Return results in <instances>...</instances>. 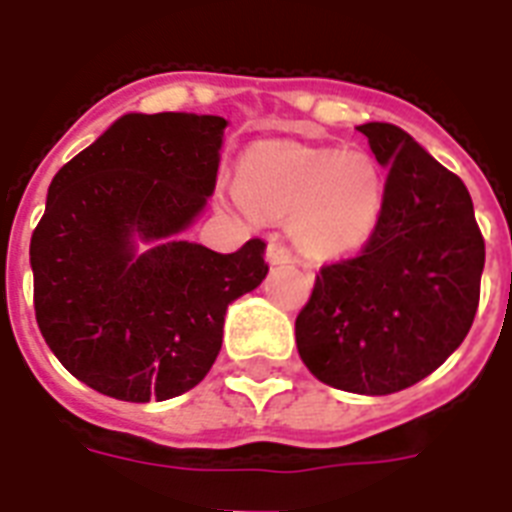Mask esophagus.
I'll list each match as a JSON object with an SVG mask.
<instances>
[{
	"instance_id": "34e87169",
	"label": "esophagus",
	"mask_w": 512,
	"mask_h": 512,
	"mask_svg": "<svg viewBox=\"0 0 512 512\" xmlns=\"http://www.w3.org/2000/svg\"><path fill=\"white\" fill-rule=\"evenodd\" d=\"M265 257H268V263L271 265H287L292 263V252H289L284 244H279L276 239L268 241V252H265Z\"/></svg>"
}]
</instances>
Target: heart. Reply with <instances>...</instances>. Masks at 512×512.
I'll use <instances>...</instances> for the list:
<instances>
[{"instance_id":"1","label":"heart","mask_w":512,"mask_h":512,"mask_svg":"<svg viewBox=\"0 0 512 512\" xmlns=\"http://www.w3.org/2000/svg\"><path fill=\"white\" fill-rule=\"evenodd\" d=\"M244 212L289 220L308 257L353 255L372 239L388 201L380 164L364 151L257 143L241 156L239 185L228 191Z\"/></svg>"}]
</instances>
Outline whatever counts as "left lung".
<instances>
[{"mask_svg": "<svg viewBox=\"0 0 512 512\" xmlns=\"http://www.w3.org/2000/svg\"><path fill=\"white\" fill-rule=\"evenodd\" d=\"M358 132L388 170L385 215L361 255L321 268L295 337L313 377L388 396L460 348L476 316L486 249L460 177L396 124L369 122Z\"/></svg>", "mask_w": 512, "mask_h": 512, "instance_id": "left-lung-1", "label": "left lung"}]
</instances>
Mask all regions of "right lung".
Segmentation results:
<instances>
[{"label":"right lung","mask_w":512,"mask_h":512,"mask_svg":"<svg viewBox=\"0 0 512 512\" xmlns=\"http://www.w3.org/2000/svg\"><path fill=\"white\" fill-rule=\"evenodd\" d=\"M223 116L124 114L47 188L31 236L34 311L76 380L146 404L199 385L225 311L263 284L265 241L220 255L185 239L215 193Z\"/></svg>","instance_id":"right-lung-1"}]
</instances>
